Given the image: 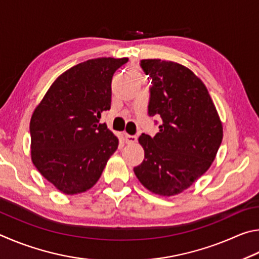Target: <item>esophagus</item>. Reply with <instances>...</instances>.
Returning <instances> with one entry per match:
<instances>
[{
	"mask_svg": "<svg viewBox=\"0 0 259 259\" xmlns=\"http://www.w3.org/2000/svg\"><path fill=\"white\" fill-rule=\"evenodd\" d=\"M125 141L126 143H135L137 142V137H135V135L125 134Z\"/></svg>",
	"mask_w": 259,
	"mask_h": 259,
	"instance_id": "34e87169",
	"label": "esophagus"
}]
</instances>
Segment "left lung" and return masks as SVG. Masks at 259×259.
<instances>
[{
    "instance_id": "1",
    "label": "left lung",
    "mask_w": 259,
    "mask_h": 259,
    "mask_svg": "<svg viewBox=\"0 0 259 259\" xmlns=\"http://www.w3.org/2000/svg\"><path fill=\"white\" fill-rule=\"evenodd\" d=\"M141 67L152 78L149 115L162 124L153 138H139L144 159L134 173L150 192L176 196L209 169L223 125L206 85L188 67L161 59H144Z\"/></svg>"
}]
</instances>
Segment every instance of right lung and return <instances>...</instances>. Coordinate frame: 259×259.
Segmentation results:
<instances>
[{
	"instance_id": "obj_1",
	"label": "right lung",
	"mask_w": 259,
	"mask_h": 259,
	"mask_svg": "<svg viewBox=\"0 0 259 259\" xmlns=\"http://www.w3.org/2000/svg\"><path fill=\"white\" fill-rule=\"evenodd\" d=\"M128 58L80 62L58 77L30 118V157L36 168L65 194L93 188L118 139L99 122L110 109L111 80Z\"/></svg>"
}]
</instances>
